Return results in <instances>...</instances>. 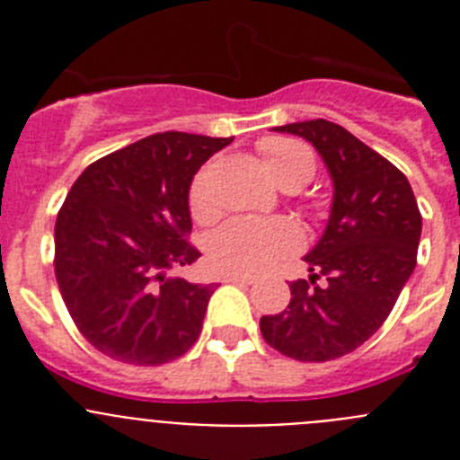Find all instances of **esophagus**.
I'll list each match as a JSON object with an SVG mask.
<instances>
[{"label": "esophagus", "mask_w": 460, "mask_h": 460, "mask_svg": "<svg viewBox=\"0 0 460 460\" xmlns=\"http://www.w3.org/2000/svg\"><path fill=\"white\" fill-rule=\"evenodd\" d=\"M227 283H242V286H251L255 283V276H246V274H226Z\"/></svg>", "instance_id": "1"}]
</instances>
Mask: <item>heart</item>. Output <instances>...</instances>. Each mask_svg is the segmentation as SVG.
<instances>
[{
	"label": "heart",
	"mask_w": 460,
	"mask_h": 460,
	"mask_svg": "<svg viewBox=\"0 0 460 460\" xmlns=\"http://www.w3.org/2000/svg\"><path fill=\"white\" fill-rule=\"evenodd\" d=\"M274 181L288 190L306 186L315 174V154L296 137L270 136L258 142ZM189 209L198 223L218 214L214 164L202 165L189 186ZM302 230L290 218L237 217L223 223L207 239L211 265L227 274H260L302 249Z\"/></svg>",
	"instance_id": "b5f03b06"
}]
</instances>
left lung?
I'll return each instance as SVG.
<instances>
[{"instance_id": "obj_1", "label": "left lung", "mask_w": 460, "mask_h": 460, "mask_svg": "<svg viewBox=\"0 0 460 460\" xmlns=\"http://www.w3.org/2000/svg\"><path fill=\"white\" fill-rule=\"evenodd\" d=\"M306 137L334 180L327 230L292 280L286 311L260 318L262 339L296 361L350 355L387 320L417 265L421 214L408 177L327 119L276 126Z\"/></svg>"}]
</instances>
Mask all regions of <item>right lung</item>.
I'll return each mask as SVG.
<instances>
[{
	"label": "right lung",
	"mask_w": 460,
	"mask_h": 460,
	"mask_svg": "<svg viewBox=\"0 0 460 460\" xmlns=\"http://www.w3.org/2000/svg\"><path fill=\"white\" fill-rule=\"evenodd\" d=\"M233 137L154 133L84 168L55 223V276L80 334L105 357L161 367L193 348L214 283L193 265L189 186Z\"/></svg>",
	"instance_id": "add662e5"
}]
</instances>
